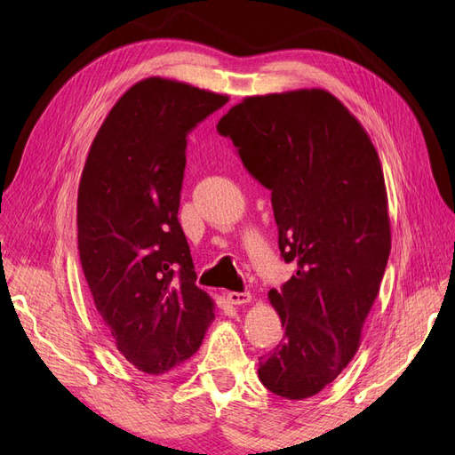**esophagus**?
Masks as SVG:
<instances>
[{"instance_id":"34e87169","label":"esophagus","mask_w":455,"mask_h":455,"mask_svg":"<svg viewBox=\"0 0 455 455\" xmlns=\"http://www.w3.org/2000/svg\"><path fill=\"white\" fill-rule=\"evenodd\" d=\"M251 299V292H228V301L233 306H246Z\"/></svg>"}]
</instances>
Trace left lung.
<instances>
[{
  "instance_id": "8db88e82",
  "label": "left lung",
  "mask_w": 455,
  "mask_h": 455,
  "mask_svg": "<svg viewBox=\"0 0 455 455\" xmlns=\"http://www.w3.org/2000/svg\"><path fill=\"white\" fill-rule=\"evenodd\" d=\"M216 129L271 189L281 256L298 264L267 294L284 336L259 356L258 378L271 393L301 401L351 363L379 292L391 224L378 151L324 89L246 96Z\"/></svg>"
}]
</instances>
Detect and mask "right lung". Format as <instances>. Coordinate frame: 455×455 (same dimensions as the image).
<instances>
[{
	"mask_svg": "<svg viewBox=\"0 0 455 455\" xmlns=\"http://www.w3.org/2000/svg\"><path fill=\"white\" fill-rule=\"evenodd\" d=\"M229 99L148 77L109 109L77 191L81 267L108 338L151 376L203 343L214 301L178 222L189 131Z\"/></svg>",
	"mask_w": 455,
	"mask_h": 455,
	"instance_id": "add662e5",
	"label": "right lung"
}]
</instances>
